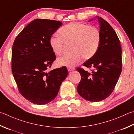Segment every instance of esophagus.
Instances as JSON below:
<instances>
[{
    "instance_id": "obj_1",
    "label": "esophagus",
    "mask_w": 134,
    "mask_h": 134,
    "mask_svg": "<svg viewBox=\"0 0 134 134\" xmlns=\"http://www.w3.org/2000/svg\"><path fill=\"white\" fill-rule=\"evenodd\" d=\"M67 69H68V71H73V70H75L74 67H67Z\"/></svg>"
}]
</instances>
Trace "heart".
<instances>
[{"label": "heart", "mask_w": 134, "mask_h": 134, "mask_svg": "<svg viewBox=\"0 0 134 134\" xmlns=\"http://www.w3.org/2000/svg\"><path fill=\"white\" fill-rule=\"evenodd\" d=\"M59 36H53L49 40L51 49L55 55L62 54L64 43L71 44V53L58 58L56 63L59 66L72 67L78 64L82 58L89 59L96 54L101 41L99 30L94 26L87 24L73 22L61 27Z\"/></svg>", "instance_id": "obj_1"}]
</instances>
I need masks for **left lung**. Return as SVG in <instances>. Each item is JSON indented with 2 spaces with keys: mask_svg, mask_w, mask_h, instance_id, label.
Segmentation results:
<instances>
[{
  "mask_svg": "<svg viewBox=\"0 0 134 134\" xmlns=\"http://www.w3.org/2000/svg\"><path fill=\"white\" fill-rule=\"evenodd\" d=\"M97 18L100 25V44L96 54L83 64L91 72L77 68L81 77L77 88L78 93L91 102L100 101L110 96L122 71L120 40L107 21L101 17Z\"/></svg>",
  "mask_w": 134,
  "mask_h": 134,
  "instance_id": "obj_1",
  "label": "left lung"
}]
</instances>
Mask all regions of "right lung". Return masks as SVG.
<instances>
[{"instance_id":"1","label":"right lung","mask_w":134,"mask_h":134,"mask_svg":"<svg viewBox=\"0 0 134 134\" xmlns=\"http://www.w3.org/2000/svg\"><path fill=\"white\" fill-rule=\"evenodd\" d=\"M62 25L60 21L35 19L14 41L12 73L20 93L33 104L44 105L53 100L68 75L65 66L47 71L55 60L49 40Z\"/></svg>"}]
</instances>
